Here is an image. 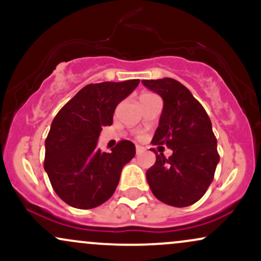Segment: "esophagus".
I'll return each instance as SVG.
<instances>
[{
    "instance_id": "1",
    "label": "esophagus",
    "mask_w": 261,
    "mask_h": 261,
    "mask_svg": "<svg viewBox=\"0 0 261 261\" xmlns=\"http://www.w3.org/2000/svg\"><path fill=\"white\" fill-rule=\"evenodd\" d=\"M142 152H145V148H143L142 146H136V154L139 155L142 153Z\"/></svg>"
}]
</instances>
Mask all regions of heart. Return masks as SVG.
<instances>
[{
  "label": "heart",
  "mask_w": 261,
  "mask_h": 261,
  "mask_svg": "<svg viewBox=\"0 0 261 261\" xmlns=\"http://www.w3.org/2000/svg\"><path fill=\"white\" fill-rule=\"evenodd\" d=\"M154 94H151V93H145V94H142L141 95V98H148V97H153ZM140 137H142V136H140Z\"/></svg>",
  "instance_id": "1"
}]
</instances>
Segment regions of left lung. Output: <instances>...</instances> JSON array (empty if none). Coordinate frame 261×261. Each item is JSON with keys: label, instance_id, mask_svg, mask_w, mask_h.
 <instances>
[{"label": "left lung", "instance_id": "8db88e82", "mask_svg": "<svg viewBox=\"0 0 261 261\" xmlns=\"http://www.w3.org/2000/svg\"><path fill=\"white\" fill-rule=\"evenodd\" d=\"M143 86L163 99L160 124L152 143L166 145L169 158L155 153L146 172L153 195L175 207H187L203 196L220 162L211 120L191 92L173 79L143 80Z\"/></svg>", "mask_w": 261, "mask_h": 261}]
</instances>
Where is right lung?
<instances>
[{"mask_svg":"<svg viewBox=\"0 0 261 261\" xmlns=\"http://www.w3.org/2000/svg\"><path fill=\"white\" fill-rule=\"evenodd\" d=\"M140 80L101 82L83 87L61 108L45 140L44 169L62 201L76 208L97 207L109 200L121 170L136 153L131 141L112 149L97 147L101 127L113 124L115 108Z\"/></svg>","mask_w":261,"mask_h":261,"instance_id":"right-lung-1","label":"right lung"}]
</instances>
